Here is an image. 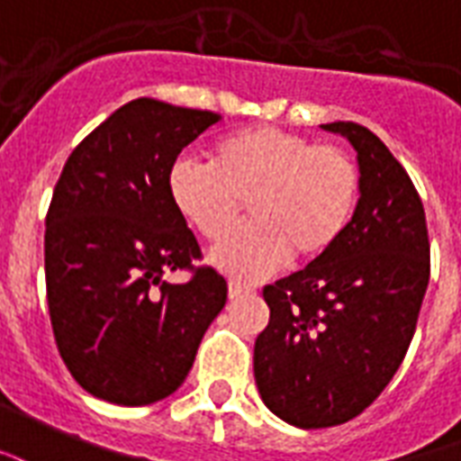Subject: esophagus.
<instances>
[{
    "label": "esophagus",
    "mask_w": 461,
    "mask_h": 461,
    "mask_svg": "<svg viewBox=\"0 0 461 461\" xmlns=\"http://www.w3.org/2000/svg\"><path fill=\"white\" fill-rule=\"evenodd\" d=\"M250 287H248V285H240V282H235V280H230L228 282V297H230V300H238V297H243V294H250Z\"/></svg>",
    "instance_id": "esophagus-1"
}]
</instances>
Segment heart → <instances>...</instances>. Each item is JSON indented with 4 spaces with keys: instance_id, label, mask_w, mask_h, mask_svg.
Masks as SVG:
<instances>
[{
    "instance_id": "heart-1",
    "label": "heart",
    "mask_w": 461,
    "mask_h": 461,
    "mask_svg": "<svg viewBox=\"0 0 461 461\" xmlns=\"http://www.w3.org/2000/svg\"><path fill=\"white\" fill-rule=\"evenodd\" d=\"M171 203L216 243L242 215L256 221L213 250L218 270L260 280L290 260L327 255L351 223L361 174L351 154L282 127L260 124L218 144L216 161L181 154L167 176Z\"/></svg>"
}]
</instances>
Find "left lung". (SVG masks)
<instances>
[{
    "instance_id": "left-lung-1",
    "label": "left lung",
    "mask_w": 461,
    "mask_h": 461,
    "mask_svg": "<svg viewBox=\"0 0 461 461\" xmlns=\"http://www.w3.org/2000/svg\"><path fill=\"white\" fill-rule=\"evenodd\" d=\"M358 152L361 198L327 255L267 285L270 321L255 339L265 405L294 428L344 425L401 368L429 282L425 208L408 171L375 134L329 122Z\"/></svg>"
}]
</instances>
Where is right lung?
Wrapping results in <instances>:
<instances>
[{"label":"right lung","instance_id":"obj_1","mask_svg":"<svg viewBox=\"0 0 461 461\" xmlns=\"http://www.w3.org/2000/svg\"><path fill=\"white\" fill-rule=\"evenodd\" d=\"M221 120L127 103L70 152L46 213V300L59 354L100 401L149 405L179 388L228 285L201 260L167 189L184 147ZM190 280L171 285L167 271Z\"/></svg>","mask_w":461,"mask_h":461}]
</instances>
